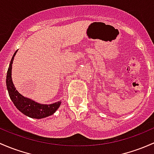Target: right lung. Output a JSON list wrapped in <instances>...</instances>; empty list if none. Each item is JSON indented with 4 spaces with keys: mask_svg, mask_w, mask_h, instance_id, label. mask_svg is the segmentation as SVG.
<instances>
[{
    "mask_svg": "<svg viewBox=\"0 0 154 154\" xmlns=\"http://www.w3.org/2000/svg\"><path fill=\"white\" fill-rule=\"evenodd\" d=\"M16 52L17 51L13 54L7 71V75H6V87H7L10 99L12 100L14 106H16V108L20 112L31 118L41 119V118H45L46 116L51 115L55 112L60 106V102H57L55 103L50 105L39 104L30 99L22 96L16 90L15 87L13 85L12 80V64Z\"/></svg>",
    "mask_w": 154,
    "mask_h": 154,
    "instance_id": "1",
    "label": "right lung"
}]
</instances>
